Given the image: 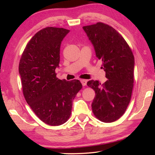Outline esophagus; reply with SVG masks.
<instances>
[{
    "mask_svg": "<svg viewBox=\"0 0 155 155\" xmlns=\"http://www.w3.org/2000/svg\"><path fill=\"white\" fill-rule=\"evenodd\" d=\"M81 83H82L83 86H85L86 85H87V80L82 79V80H81Z\"/></svg>",
    "mask_w": 155,
    "mask_h": 155,
    "instance_id": "34e87169",
    "label": "esophagus"
}]
</instances>
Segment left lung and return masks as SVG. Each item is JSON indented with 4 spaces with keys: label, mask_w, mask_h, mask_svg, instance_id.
<instances>
[{
    "label": "left lung",
    "mask_w": 155,
    "mask_h": 155,
    "mask_svg": "<svg viewBox=\"0 0 155 155\" xmlns=\"http://www.w3.org/2000/svg\"><path fill=\"white\" fill-rule=\"evenodd\" d=\"M83 28L94 45L96 57L107 80L103 84L91 80L88 87L95 91L91 108L101 122L110 123L121 117L130 103L134 83V55L124 38L111 26L103 22Z\"/></svg>",
    "instance_id": "obj_1"
}]
</instances>
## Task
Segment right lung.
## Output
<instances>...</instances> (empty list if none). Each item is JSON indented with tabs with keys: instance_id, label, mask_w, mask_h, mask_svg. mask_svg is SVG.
I'll return each mask as SVG.
<instances>
[{
	"instance_id": "add662e5",
	"label": "right lung",
	"mask_w": 155,
	"mask_h": 155,
	"mask_svg": "<svg viewBox=\"0 0 155 155\" xmlns=\"http://www.w3.org/2000/svg\"><path fill=\"white\" fill-rule=\"evenodd\" d=\"M69 30L48 27L39 31L28 41L19 63L23 95L35 114L50 126L66 122L72 101L83 87L80 81L57 78L60 46Z\"/></svg>"
}]
</instances>
